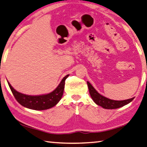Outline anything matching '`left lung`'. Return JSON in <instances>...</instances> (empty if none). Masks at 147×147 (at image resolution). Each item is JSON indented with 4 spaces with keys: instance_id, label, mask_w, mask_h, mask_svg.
I'll list each match as a JSON object with an SVG mask.
<instances>
[{
    "instance_id": "8db88e82",
    "label": "left lung",
    "mask_w": 147,
    "mask_h": 147,
    "mask_svg": "<svg viewBox=\"0 0 147 147\" xmlns=\"http://www.w3.org/2000/svg\"><path fill=\"white\" fill-rule=\"evenodd\" d=\"M87 85L92 99H93L96 104L101 106L105 109H117L125 106L131 102L134 99V97L131 99L123 100H115L106 98V97L102 96L96 91L92 85L87 82Z\"/></svg>"
}]
</instances>
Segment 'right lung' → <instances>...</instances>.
Listing matches in <instances>:
<instances>
[{"label":"right lung","mask_w":147,"mask_h":147,"mask_svg":"<svg viewBox=\"0 0 147 147\" xmlns=\"http://www.w3.org/2000/svg\"><path fill=\"white\" fill-rule=\"evenodd\" d=\"M68 76L69 74L65 76L62 80L58 87L51 93L41 96H28L20 93L14 90L9 83L8 82L7 83L14 98L20 105L32 110H45L53 107L61 99L64 93L65 81Z\"/></svg>","instance_id":"obj_1"}]
</instances>
